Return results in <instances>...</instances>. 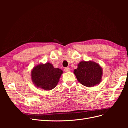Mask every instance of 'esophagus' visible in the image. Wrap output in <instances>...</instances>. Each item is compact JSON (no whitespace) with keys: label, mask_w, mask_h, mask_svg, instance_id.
<instances>
[{"label":"esophagus","mask_w":128,"mask_h":128,"mask_svg":"<svg viewBox=\"0 0 128 128\" xmlns=\"http://www.w3.org/2000/svg\"><path fill=\"white\" fill-rule=\"evenodd\" d=\"M64 71L66 72H70V68H64Z\"/></svg>","instance_id":"34e87169"}]
</instances>
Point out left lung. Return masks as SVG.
Returning a JSON list of instances; mask_svg holds the SVG:
<instances>
[{
    "label": "left lung",
    "instance_id": "left-lung-1",
    "mask_svg": "<svg viewBox=\"0 0 128 128\" xmlns=\"http://www.w3.org/2000/svg\"><path fill=\"white\" fill-rule=\"evenodd\" d=\"M77 80L83 86L91 88L98 85L102 80V69L100 65L93 61H82L74 70Z\"/></svg>",
    "mask_w": 128,
    "mask_h": 128
}]
</instances>
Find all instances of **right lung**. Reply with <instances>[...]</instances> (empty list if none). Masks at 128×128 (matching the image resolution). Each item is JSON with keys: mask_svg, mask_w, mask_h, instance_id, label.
Returning <instances> with one entry per match:
<instances>
[{"mask_svg": "<svg viewBox=\"0 0 128 128\" xmlns=\"http://www.w3.org/2000/svg\"><path fill=\"white\" fill-rule=\"evenodd\" d=\"M62 74L61 69L55 68L51 63H40L32 69L31 78L37 88L49 91L56 86Z\"/></svg>", "mask_w": 128, "mask_h": 128, "instance_id": "right-lung-1", "label": "right lung"}]
</instances>
